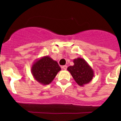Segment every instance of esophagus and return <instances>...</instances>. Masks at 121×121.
Listing matches in <instances>:
<instances>
[{
  "label": "esophagus",
  "mask_w": 121,
  "mask_h": 121,
  "mask_svg": "<svg viewBox=\"0 0 121 121\" xmlns=\"http://www.w3.org/2000/svg\"><path fill=\"white\" fill-rule=\"evenodd\" d=\"M62 68L63 70H67V65H64L62 67Z\"/></svg>",
  "instance_id": "obj_1"
}]
</instances>
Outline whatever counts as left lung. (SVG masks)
Returning a JSON list of instances; mask_svg holds the SVG:
<instances>
[{"instance_id": "8db88e82", "label": "left lung", "mask_w": 121, "mask_h": 121, "mask_svg": "<svg viewBox=\"0 0 121 121\" xmlns=\"http://www.w3.org/2000/svg\"><path fill=\"white\" fill-rule=\"evenodd\" d=\"M74 65L69 66L67 70L70 73L75 82L79 86H83L93 79L94 70L84 59L78 57L73 60Z\"/></svg>"}]
</instances>
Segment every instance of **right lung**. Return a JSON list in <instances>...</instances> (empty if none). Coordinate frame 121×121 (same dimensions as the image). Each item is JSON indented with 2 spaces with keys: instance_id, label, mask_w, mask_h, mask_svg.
<instances>
[{
  "instance_id": "1",
  "label": "right lung",
  "mask_w": 121,
  "mask_h": 121,
  "mask_svg": "<svg viewBox=\"0 0 121 121\" xmlns=\"http://www.w3.org/2000/svg\"><path fill=\"white\" fill-rule=\"evenodd\" d=\"M61 68L56 61L48 56L37 59L31 67L33 78L42 85H48L54 80Z\"/></svg>"
}]
</instances>
